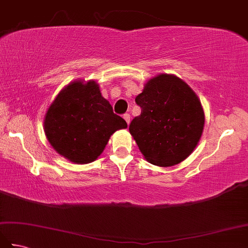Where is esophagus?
Returning a JSON list of instances; mask_svg holds the SVG:
<instances>
[{"label": "esophagus", "instance_id": "1", "mask_svg": "<svg viewBox=\"0 0 248 248\" xmlns=\"http://www.w3.org/2000/svg\"><path fill=\"white\" fill-rule=\"evenodd\" d=\"M124 119L125 120V123H127V124H130V120H131L130 114H124Z\"/></svg>", "mask_w": 248, "mask_h": 248}]
</instances>
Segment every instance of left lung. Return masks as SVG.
<instances>
[{
    "mask_svg": "<svg viewBox=\"0 0 248 248\" xmlns=\"http://www.w3.org/2000/svg\"><path fill=\"white\" fill-rule=\"evenodd\" d=\"M135 102L141 113L129 131L145 159L156 166H173L196 148L204 125L200 100L182 78L160 73L150 78Z\"/></svg>",
    "mask_w": 248,
    "mask_h": 248,
    "instance_id": "obj_1",
    "label": "left lung"
}]
</instances>
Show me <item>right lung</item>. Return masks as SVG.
Returning <instances> with one entry per match:
<instances>
[{
	"instance_id": "add662e5",
	"label": "right lung",
	"mask_w": 248,
	"mask_h": 248,
	"mask_svg": "<svg viewBox=\"0 0 248 248\" xmlns=\"http://www.w3.org/2000/svg\"><path fill=\"white\" fill-rule=\"evenodd\" d=\"M128 127L104 99L99 84L76 80L57 94L46 110L44 129L57 154L76 164L98 159L110 135Z\"/></svg>"
}]
</instances>
